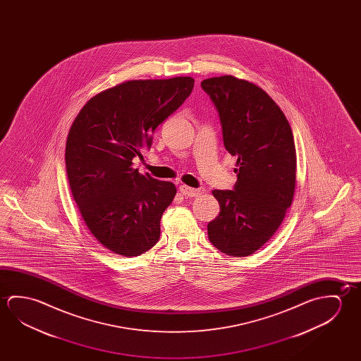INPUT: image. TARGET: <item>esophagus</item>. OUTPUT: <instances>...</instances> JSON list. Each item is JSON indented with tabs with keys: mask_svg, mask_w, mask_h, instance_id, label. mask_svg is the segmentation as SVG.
Wrapping results in <instances>:
<instances>
[{
	"mask_svg": "<svg viewBox=\"0 0 361 361\" xmlns=\"http://www.w3.org/2000/svg\"><path fill=\"white\" fill-rule=\"evenodd\" d=\"M180 192H181L183 195L192 197V196L199 195L201 192V190L192 189V188H189V186H186V185H181V186H180Z\"/></svg>",
	"mask_w": 361,
	"mask_h": 361,
	"instance_id": "obj_1",
	"label": "esophagus"
}]
</instances>
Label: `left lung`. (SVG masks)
<instances>
[{
    "label": "left lung",
    "instance_id": "8db88e82",
    "mask_svg": "<svg viewBox=\"0 0 361 361\" xmlns=\"http://www.w3.org/2000/svg\"><path fill=\"white\" fill-rule=\"evenodd\" d=\"M201 88L218 109L226 151L238 159L234 190H213L220 213L207 224V235L225 255L247 257L274 235L293 200V135L258 85L223 75L202 80Z\"/></svg>",
    "mask_w": 361,
    "mask_h": 361
}]
</instances>
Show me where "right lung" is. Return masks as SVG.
Here are the masks:
<instances>
[{
    "instance_id": "add662e5",
    "label": "right lung",
    "mask_w": 361,
    "mask_h": 361,
    "mask_svg": "<svg viewBox=\"0 0 361 361\" xmlns=\"http://www.w3.org/2000/svg\"><path fill=\"white\" fill-rule=\"evenodd\" d=\"M194 79L128 80L90 98L68 133L71 195L95 239L113 253L137 257L160 239V221L176 195L169 181L133 169L159 124L191 94Z\"/></svg>"
}]
</instances>
